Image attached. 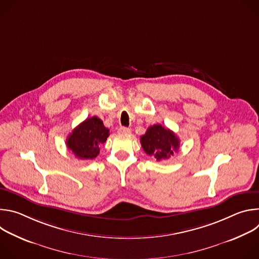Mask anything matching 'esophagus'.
Wrapping results in <instances>:
<instances>
[{"mask_svg":"<svg viewBox=\"0 0 259 259\" xmlns=\"http://www.w3.org/2000/svg\"><path fill=\"white\" fill-rule=\"evenodd\" d=\"M119 133L122 134H130L131 133V129L127 128V127H120L119 128Z\"/></svg>","mask_w":259,"mask_h":259,"instance_id":"34e87169","label":"esophagus"}]
</instances>
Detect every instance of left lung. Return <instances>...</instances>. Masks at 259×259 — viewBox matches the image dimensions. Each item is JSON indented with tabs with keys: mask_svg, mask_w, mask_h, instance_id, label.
<instances>
[{
	"mask_svg": "<svg viewBox=\"0 0 259 259\" xmlns=\"http://www.w3.org/2000/svg\"><path fill=\"white\" fill-rule=\"evenodd\" d=\"M144 153L154 156L157 161L167 160L179 149V139L173 131L157 124L147 128L140 137Z\"/></svg>",
	"mask_w": 259,
	"mask_h": 259,
	"instance_id": "8db88e82",
	"label": "left lung"
}]
</instances>
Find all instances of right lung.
I'll return each mask as SVG.
<instances>
[{
    "instance_id": "obj_1",
    "label": "right lung",
    "mask_w": 259,
    "mask_h": 259,
    "mask_svg": "<svg viewBox=\"0 0 259 259\" xmlns=\"http://www.w3.org/2000/svg\"><path fill=\"white\" fill-rule=\"evenodd\" d=\"M109 136V130L102 121L94 116L78 125L66 138L67 149L81 160L94 159L98 156L99 146Z\"/></svg>"
}]
</instances>
